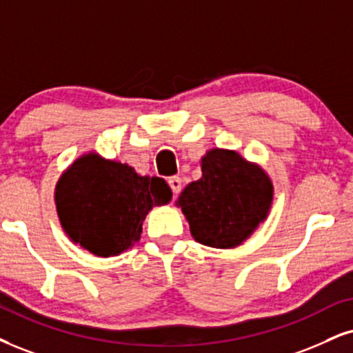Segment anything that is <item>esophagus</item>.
Wrapping results in <instances>:
<instances>
[{"mask_svg": "<svg viewBox=\"0 0 353 353\" xmlns=\"http://www.w3.org/2000/svg\"><path fill=\"white\" fill-rule=\"evenodd\" d=\"M168 185H170V188H172L173 194H175V198H176L178 194H180V191H181V178L180 176L168 178Z\"/></svg>", "mask_w": 353, "mask_h": 353, "instance_id": "obj_1", "label": "esophagus"}]
</instances>
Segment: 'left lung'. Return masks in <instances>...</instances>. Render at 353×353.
<instances>
[{
	"label": "left lung",
	"mask_w": 353,
	"mask_h": 353,
	"mask_svg": "<svg viewBox=\"0 0 353 353\" xmlns=\"http://www.w3.org/2000/svg\"><path fill=\"white\" fill-rule=\"evenodd\" d=\"M201 170L203 176L178 198L191 236L216 249L241 245L268 214L272 181L262 168L234 150H210Z\"/></svg>",
	"instance_id": "obj_1"
}]
</instances>
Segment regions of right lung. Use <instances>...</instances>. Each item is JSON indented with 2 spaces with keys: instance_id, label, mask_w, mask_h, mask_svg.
<instances>
[{
  "instance_id": "add662e5",
  "label": "right lung",
  "mask_w": 353,
  "mask_h": 353,
  "mask_svg": "<svg viewBox=\"0 0 353 353\" xmlns=\"http://www.w3.org/2000/svg\"><path fill=\"white\" fill-rule=\"evenodd\" d=\"M159 176H141L97 154L80 157L60 176L55 204L68 237L98 256L119 255L141 239L142 221L172 199Z\"/></svg>"
}]
</instances>
